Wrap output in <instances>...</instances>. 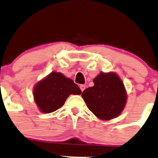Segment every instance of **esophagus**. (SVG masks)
<instances>
[{
    "label": "esophagus",
    "mask_w": 158,
    "mask_h": 158,
    "mask_svg": "<svg viewBox=\"0 0 158 158\" xmlns=\"http://www.w3.org/2000/svg\"><path fill=\"white\" fill-rule=\"evenodd\" d=\"M85 88H86V87H85V85H80V88H81V91H83L85 89Z\"/></svg>",
    "instance_id": "34e87169"
}]
</instances>
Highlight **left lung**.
<instances>
[{
    "label": "left lung",
    "instance_id": "obj_1",
    "mask_svg": "<svg viewBox=\"0 0 158 158\" xmlns=\"http://www.w3.org/2000/svg\"><path fill=\"white\" fill-rule=\"evenodd\" d=\"M94 86L86 88L81 94L89 110L102 120L118 116L127 102L121 79L113 73H101L94 79Z\"/></svg>",
    "mask_w": 158,
    "mask_h": 158
}]
</instances>
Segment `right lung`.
I'll return each mask as SVG.
<instances>
[{"label":"right lung","mask_w":158,"mask_h":158,"mask_svg":"<svg viewBox=\"0 0 158 158\" xmlns=\"http://www.w3.org/2000/svg\"><path fill=\"white\" fill-rule=\"evenodd\" d=\"M81 93L80 88L71 79L52 72L35 85L34 99L42 112L50 113L62 107L70 94Z\"/></svg>","instance_id":"1"}]
</instances>
